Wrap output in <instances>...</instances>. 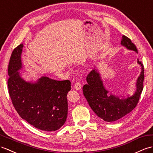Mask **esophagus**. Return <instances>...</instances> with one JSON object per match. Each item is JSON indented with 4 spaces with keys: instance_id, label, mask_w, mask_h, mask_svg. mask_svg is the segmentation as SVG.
<instances>
[{
    "instance_id": "1",
    "label": "esophagus",
    "mask_w": 153,
    "mask_h": 153,
    "mask_svg": "<svg viewBox=\"0 0 153 153\" xmlns=\"http://www.w3.org/2000/svg\"><path fill=\"white\" fill-rule=\"evenodd\" d=\"M74 88L76 90H80V89L82 88V84L79 82H76L75 84L74 85Z\"/></svg>"
}]
</instances>
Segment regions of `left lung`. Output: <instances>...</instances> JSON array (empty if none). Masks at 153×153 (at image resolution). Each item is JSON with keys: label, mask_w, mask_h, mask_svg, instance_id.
Returning <instances> with one entry per match:
<instances>
[{"label": "left lung", "mask_w": 153, "mask_h": 153, "mask_svg": "<svg viewBox=\"0 0 153 153\" xmlns=\"http://www.w3.org/2000/svg\"><path fill=\"white\" fill-rule=\"evenodd\" d=\"M121 44L127 49L137 53L135 45L124 35L122 36ZM137 64L141 65V71L136 81V90L133 95L126 98L108 95V91L104 86L101 77L97 69H94L88 74L87 84L83 86V94L89 106L99 117L107 122H113L119 120L135 108L143 90L144 80L143 65L138 59Z\"/></svg>", "instance_id": "1"}]
</instances>
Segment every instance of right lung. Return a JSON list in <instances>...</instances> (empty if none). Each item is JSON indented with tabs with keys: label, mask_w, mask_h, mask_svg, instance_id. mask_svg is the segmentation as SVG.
Returning <instances> with one entry per match:
<instances>
[{
	"label": "right lung",
	"mask_w": 153,
	"mask_h": 153,
	"mask_svg": "<svg viewBox=\"0 0 153 153\" xmlns=\"http://www.w3.org/2000/svg\"><path fill=\"white\" fill-rule=\"evenodd\" d=\"M23 44L13 51L8 65V91L13 105L22 119L45 131H55L64 125L68 116L67 95L71 82L42 76L36 82L25 81L22 68Z\"/></svg>",
	"instance_id": "1"
}]
</instances>
